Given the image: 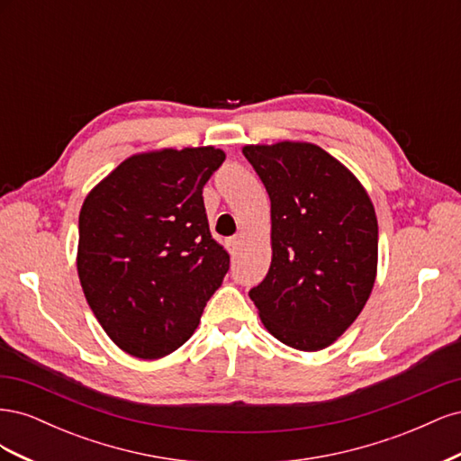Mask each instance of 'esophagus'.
I'll list each match as a JSON object with an SVG mask.
<instances>
[{"label":"esophagus","instance_id":"esophagus-1","mask_svg":"<svg viewBox=\"0 0 461 461\" xmlns=\"http://www.w3.org/2000/svg\"><path fill=\"white\" fill-rule=\"evenodd\" d=\"M227 248H229V252L234 256L236 252H239V249H240V239H239V236H232V239H229L227 240Z\"/></svg>","mask_w":461,"mask_h":461}]
</instances>
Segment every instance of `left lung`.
Masks as SVG:
<instances>
[{
    "mask_svg": "<svg viewBox=\"0 0 461 461\" xmlns=\"http://www.w3.org/2000/svg\"><path fill=\"white\" fill-rule=\"evenodd\" d=\"M242 153L271 200V267L249 298L276 340L323 350L354 323L373 290V202L354 173L315 144H252Z\"/></svg>",
    "mask_w": 461,
    "mask_h": 461,
    "instance_id": "left-lung-1",
    "label": "left lung"
}]
</instances>
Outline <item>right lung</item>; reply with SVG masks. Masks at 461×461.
<instances>
[{
	"label": "right lung",
	"mask_w": 461,
	"mask_h": 461,
	"mask_svg": "<svg viewBox=\"0 0 461 461\" xmlns=\"http://www.w3.org/2000/svg\"><path fill=\"white\" fill-rule=\"evenodd\" d=\"M225 151L136 153L95 185L78 215L77 269L95 319L122 352L169 356L196 330L229 271L202 190Z\"/></svg>",
	"instance_id": "add662e5"
}]
</instances>
